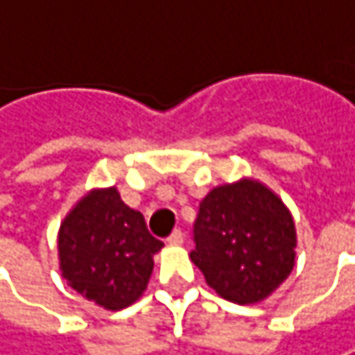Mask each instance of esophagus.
<instances>
[{
	"label": "esophagus",
	"instance_id": "1",
	"mask_svg": "<svg viewBox=\"0 0 355 355\" xmlns=\"http://www.w3.org/2000/svg\"><path fill=\"white\" fill-rule=\"evenodd\" d=\"M167 242H169V244H182V242H184V232H182V230H173V232L169 234Z\"/></svg>",
	"mask_w": 355,
	"mask_h": 355
}]
</instances>
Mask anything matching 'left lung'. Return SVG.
Returning a JSON list of instances; mask_svg holds the SVG:
<instances>
[{
    "label": "left lung",
    "instance_id": "8db88e82",
    "mask_svg": "<svg viewBox=\"0 0 355 355\" xmlns=\"http://www.w3.org/2000/svg\"><path fill=\"white\" fill-rule=\"evenodd\" d=\"M190 259L222 299L254 305L291 275L297 232L289 208L265 184L242 178L208 191Z\"/></svg>",
    "mask_w": 355,
    "mask_h": 355
}]
</instances>
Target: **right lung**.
I'll use <instances>...</instances> for the list:
<instances>
[{"label":"right lung","mask_w":355,"mask_h":355,"mask_svg":"<svg viewBox=\"0 0 355 355\" xmlns=\"http://www.w3.org/2000/svg\"><path fill=\"white\" fill-rule=\"evenodd\" d=\"M162 246L143 214L129 208L114 186L85 193L58 230L66 283L107 311H121L139 299Z\"/></svg>","instance_id":"obj_1"}]
</instances>
